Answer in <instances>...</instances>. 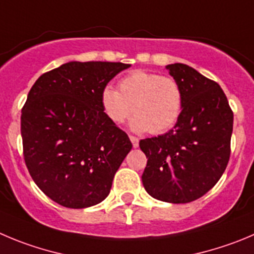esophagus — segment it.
Masks as SVG:
<instances>
[{
  "label": "esophagus",
  "instance_id": "34e87169",
  "mask_svg": "<svg viewBox=\"0 0 254 254\" xmlns=\"http://www.w3.org/2000/svg\"><path fill=\"white\" fill-rule=\"evenodd\" d=\"M130 141H131V144H132V146H134V148H138L139 146V139L136 138V136H130Z\"/></svg>",
  "mask_w": 254,
  "mask_h": 254
}]
</instances>
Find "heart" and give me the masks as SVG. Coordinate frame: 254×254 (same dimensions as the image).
<instances>
[{
	"instance_id": "heart-1",
	"label": "heart",
	"mask_w": 254,
	"mask_h": 254,
	"mask_svg": "<svg viewBox=\"0 0 254 254\" xmlns=\"http://www.w3.org/2000/svg\"><path fill=\"white\" fill-rule=\"evenodd\" d=\"M183 103V89L174 77L149 71H132L120 80L119 90L106 85L101 91L105 115L123 124L134 113L130 127L135 132H167L181 118Z\"/></svg>"
}]
</instances>
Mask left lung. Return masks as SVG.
Here are the masks:
<instances>
[{
  "instance_id": "obj_1",
  "label": "left lung",
  "mask_w": 254,
  "mask_h": 254,
  "mask_svg": "<svg viewBox=\"0 0 254 254\" xmlns=\"http://www.w3.org/2000/svg\"><path fill=\"white\" fill-rule=\"evenodd\" d=\"M167 68L184 94L174 129L139 143L148 158L141 181L153 198L189 203L217 184L231 155L233 111L219 85L184 64Z\"/></svg>"
}]
</instances>
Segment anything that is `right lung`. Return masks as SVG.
<instances>
[{
	"label": "right lung",
	"mask_w": 254,
	"mask_h": 254,
	"mask_svg": "<svg viewBox=\"0 0 254 254\" xmlns=\"http://www.w3.org/2000/svg\"><path fill=\"white\" fill-rule=\"evenodd\" d=\"M129 64L71 61L42 73L21 115L30 175L54 202L81 209L103 202L132 145L101 106V91Z\"/></svg>",
	"instance_id": "add662e5"
}]
</instances>
